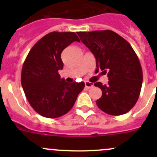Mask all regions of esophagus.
<instances>
[{
    "mask_svg": "<svg viewBox=\"0 0 157 157\" xmlns=\"http://www.w3.org/2000/svg\"><path fill=\"white\" fill-rule=\"evenodd\" d=\"M85 86H86L87 89H90L91 87H93V84L92 83H90V82H88V81H85Z\"/></svg>",
    "mask_w": 157,
    "mask_h": 157,
    "instance_id": "34e87169",
    "label": "esophagus"
}]
</instances>
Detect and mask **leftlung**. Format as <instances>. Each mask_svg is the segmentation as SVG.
<instances>
[{
  "label": "left lung",
  "mask_w": 157,
  "mask_h": 157,
  "mask_svg": "<svg viewBox=\"0 0 157 157\" xmlns=\"http://www.w3.org/2000/svg\"><path fill=\"white\" fill-rule=\"evenodd\" d=\"M77 35L95 56L96 71H108V84L94 83L102 92L96 105L111 115L127 113L137 102L143 82L141 65L134 49L111 30L78 32Z\"/></svg>",
  "instance_id": "obj_1"
}]
</instances>
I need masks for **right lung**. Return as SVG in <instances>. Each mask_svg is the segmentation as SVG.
Segmentation results:
<instances>
[{
    "label": "right lung",
    "instance_id": "add662e5",
    "mask_svg": "<svg viewBox=\"0 0 157 157\" xmlns=\"http://www.w3.org/2000/svg\"><path fill=\"white\" fill-rule=\"evenodd\" d=\"M74 41L80 42L74 33H48L33 45L23 63L21 84L26 99L45 118L67 113L85 86L83 82H65L58 74L64 66L61 52Z\"/></svg>",
    "mask_w": 157,
    "mask_h": 157
}]
</instances>
